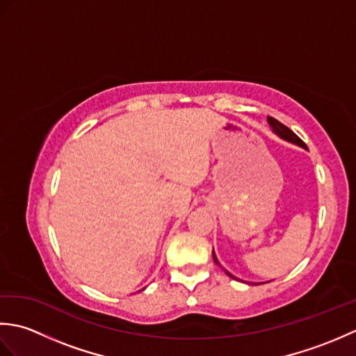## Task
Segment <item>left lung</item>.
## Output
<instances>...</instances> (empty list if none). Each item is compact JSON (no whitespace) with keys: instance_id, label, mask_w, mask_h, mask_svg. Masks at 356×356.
<instances>
[{"instance_id":"obj_1","label":"left lung","mask_w":356,"mask_h":356,"mask_svg":"<svg viewBox=\"0 0 356 356\" xmlns=\"http://www.w3.org/2000/svg\"><path fill=\"white\" fill-rule=\"evenodd\" d=\"M268 124L270 125L272 131H274L277 136H280V138H282V139H284V140H287V142H292V143H295V145H300V147H303V148H307V147H306V143H305L303 140H301L297 134H295L292 130H289V128H287L286 125H283L282 122H278L277 119L268 116ZM213 259H214V263L217 264V266H220V268H222V264L218 263V260H217V257H216L214 251H213ZM225 272H226V275H229L231 278H234V280H238V282H240V278L234 277V275H232V274H229V272L226 270V269H225Z\"/></svg>"}]
</instances>
